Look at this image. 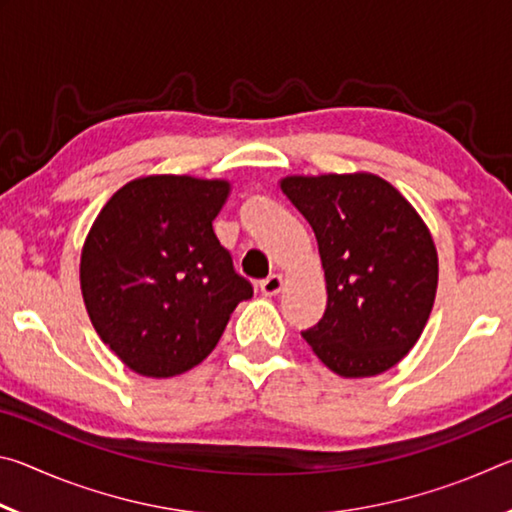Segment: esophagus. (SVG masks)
Listing matches in <instances>:
<instances>
[{
  "instance_id": "1",
  "label": "esophagus",
  "mask_w": 512,
  "mask_h": 512,
  "mask_svg": "<svg viewBox=\"0 0 512 512\" xmlns=\"http://www.w3.org/2000/svg\"><path fill=\"white\" fill-rule=\"evenodd\" d=\"M259 289H262L264 296H277V293L282 291V275H268L266 280L259 282Z\"/></svg>"
}]
</instances>
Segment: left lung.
<instances>
[{
  "instance_id": "obj_1",
  "label": "left lung",
  "mask_w": 512,
  "mask_h": 512,
  "mask_svg": "<svg viewBox=\"0 0 512 512\" xmlns=\"http://www.w3.org/2000/svg\"><path fill=\"white\" fill-rule=\"evenodd\" d=\"M282 192L309 221L325 268L327 309L302 332L341 377L400 363L427 325L438 255L413 205L372 173L289 176Z\"/></svg>"
}]
</instances>
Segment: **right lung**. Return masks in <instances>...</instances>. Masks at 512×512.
Segmentation results:
<instances>
[{
	"label": "right lung",
	"instance_id": "right-lung-1",
	"mask_svg": "<svg viewBox=\"0 0 512 512\" xmlns=\"http://www.w3.org/2000/svg\"><path fill=\"white\" fill-rule=\"evenodd\" d=\"M225 180L146 176L103 205L81 253V291L101 341L144 377H176L219 343L253 298L212 221Z\"/></svg>",
	"mask_w": 512,
	"mask_h": 512
}]
</instances>
